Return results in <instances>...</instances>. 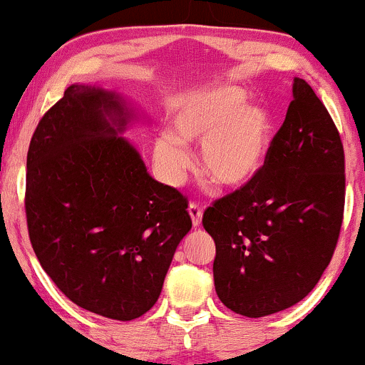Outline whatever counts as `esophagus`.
Listing matches in <instances>:
<instances>
[{
	"label": "esophagus",
	"mask_w": 365,
	"mask_h": 365,
	"mask_svg": "<svg viewBox=\"0 0 365 365\" xmlns=\"http://www.w3.org/2000/svg\"><path fill=\"white\" fill-rule=\"evenodd\" d=\"M190 215H191V221H193V226H198L200 222H202V207H200V203L197 202H191L190 203Z\"/></svg>",
	"instance_id": "esophagus-1"
}]
</instances>
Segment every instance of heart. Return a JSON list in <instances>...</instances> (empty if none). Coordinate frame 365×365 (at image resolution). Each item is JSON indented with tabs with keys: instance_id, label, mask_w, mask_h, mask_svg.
Returning <instances> with one entry per match:
<instances>
[{
	"instance_id": "obj_1",
	"label": "heart",
	"mask_w": 365,
	"mask_h": 365,
	"mask_svg": "<svg viewBox=\"0 0 365 365\" xmlns=\"http://www.w3.org/2000/svg\"><path fill=\"white\" fill-rule=\"evenodd\" d=\"M273 123L268 109L245 103V92L215 85L187 93L170 118V132L155 140L153 155L167 181L179 182L190 165L187 144L202 143L200 168L221 187H240L261 170Z\"/></svg>"
}]
</instances>
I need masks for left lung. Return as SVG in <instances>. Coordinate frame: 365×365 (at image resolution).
I'll use <instances>...</instances> for the list:
<instances>
[{
  "label": "left lung",
  "instance_id": "obj_1",
  "mask_svg": "<svg viewBox=\"0 0 365 365\" xmlns=\"http://www.w3.org/2000/svg\"><path fill=\"white\" fill-rule=\"evenodd\" d=\"M292 96L256 178L215 200L202 219L215 242V292L226 308L250 319L312 292L343 225L339 132L307 81L294 78Z\"/></svg>",
  "mask_w": 365,
  "mask_h": 365
}]
</instances>
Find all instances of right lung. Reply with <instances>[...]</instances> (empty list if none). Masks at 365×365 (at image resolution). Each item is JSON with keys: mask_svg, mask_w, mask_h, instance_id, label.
<instances>
[{"mask_svg": "<svg viewBox=\"0 0 365 365\" xmlns=\"http://www.w3.org/2000/svg\"><path fill=\"white\" fill-rule=\"evenodd\" d=\"M130 116L113 92L71 85L27 151V231L41 268L74 304L113 320L153 308L191 230L187 198L118 135Z\"/></svg>", "mask_w": 365, "mask_h": 365, "instance_id": "right-lung-1", "label": "right lung"}]
</instances>
